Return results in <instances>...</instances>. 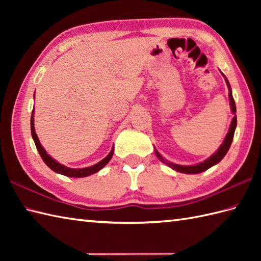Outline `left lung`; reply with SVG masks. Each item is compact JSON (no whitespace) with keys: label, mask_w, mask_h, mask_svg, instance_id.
I'll list each match as a JSON object with an SVG mask.
<instances>
[{"label":"left lung","mask_w":261,"mask_h":261,"mask_svg":"<svg viewBox=\"0 0 261 261\" xmlns=\"http://www.w3.org/2000/svg\"><path fill=\"white\" fill-rule=\"evenodd\" d=\"M221 74L223 75L224 80H225V83H226V86H228V90H229V99H230V108H231V111L232 113L234 114L233 118H232V121H231V124H230V127H229V131L228 134H226L225 138L223 142L221 143V146L219 147L218 150H216L212 156H210L207 159H205L204 162L202 163H198L196 165H190V166H182V165H177V164H173L168 162L167 159H165L162 154H160L157 149L154 148V153H156V156L158 157V159L160 160V162H163L164 164H166L168 166V167H170L171 169H174L176 171H179V173H184V174H199L202 173V171H205L206 169L211 168L212 166L219 164L221 160H222L224 158V156L226 154V152H228L229 148L231 146L232 143V140H233V136H234V131H236V127H237V115H236V112H237V109H236V103H234V99H233V96H232V90H231V86H230V83L228 81V79H226L225 75L221 71Z\"/></svg>","instance_id":"left-lung-1"}]
</instances>
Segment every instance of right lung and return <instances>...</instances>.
Returning a JSON list of instances; mask_svg holds the SVG:
<instances>
[{"instance_id":"add662e5","label":"right lung","mask_w":261,"mask_h":261,"mask_svg":"<svg viewBox=\"0 0 261 261\" xmlns=\"http://www.w3.org/2000/svg\"><path fill=\"white\" fill-rule=\"evenodd\" d=\"M33 115H35V109L32 110V114H31V136H32V139H33V141H35V143H36L37 150H38L39 153H40L42 160H43V162H45V164L48 166L49 168L55 171V173L60 174V175H64V176H67V177H76V178H81V177H87V176L97 173L98 170H101L105 165L109 164L111 158H112L113 152H114V148L113 147H112V149H111V151H110V153L108 154L107 157H105L104 159H102L101 162H98L97 164L91 166V167L69 168V167H67V166L59 164L57 160H55L51 156H49V154L47 153V151L41 146L40 141H39L38 136L36 134V129H35V118H33Z\"/></svg>"}]
</instances>
